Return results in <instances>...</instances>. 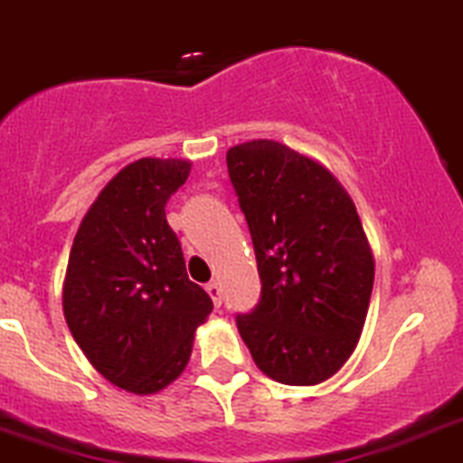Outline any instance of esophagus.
<instances>
[{"label":"esophagus","instance_id":"obj_1","mask_svg":"<svg viewBox=\"0 0 463 463\" xmlns=\"http://www.w3.org/2000/svg\"><path fill=\"white\" fill-rule=\"evenodd\" d=\"M207 295L212 297V301H214V306H222V301H223V295H222V285L217 283V280H212V283H207Z\"/></svg>","mask_w":463,"mask_h":463}]
</instances>
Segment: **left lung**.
I'll list each match as a JSON object with an SVG mask.
<instances>
[{
    "mask_svg": "<svg viewBox=\"0 0 463 463\" xmlns=\"http://www.w3.org/2000/svg\"><path fill=\"white\" fill-rule=\"evenodd\" d=\"M226 164L262 280L237 331L274 382H326L356 349L373 295L374 258L356 205L329 168L279 141L232 146Z\"/></svg>",
    "mask_w": 463,
    "mask_h": 463,
    "instance_id": "1",
    "label": "left lung"
}]
</instances>
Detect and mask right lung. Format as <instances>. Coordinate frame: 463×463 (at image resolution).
Listing matches in <instances>:
<instances>
[{"label": "right lung", "instance_id": "1", "mask_svg": "<svg viewBox=\"0 0 463 463\" xmlns=\"http://www.w3.org/2000/svg\"><path fill=\"white\" fill-rule=\"evenodd\" d=\"M189 171L187 159L159 157L120 168L81 219L68 258V329L107 382L137 395L183 374L194 334L212 313L164 212Z\"/></svg>", "mask_w": 463, "mask_h": 463}]
</instances>
